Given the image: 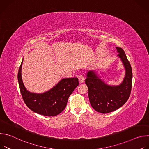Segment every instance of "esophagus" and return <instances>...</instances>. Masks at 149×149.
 I'll use <instances>...</instances> for the list:
<instances>
[{"instance_id": "obj_1", "label": "esophagus", "mask_w": 149, "mask_h": 149, "mask_svg": "<svg viewBox=\"0 0 149 149\" xmlns=\"http://www.w3.org/2000/svg\"><path fill=\"white\" fill-rule=\"evenodd\" d=\"M78 79H79V82L80 83H82L84 81V76L82 75H81L79 76L78 77Z\"/></svg>"}]
</instances>
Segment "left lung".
I'll use <instances>...</instances> for the list:
<instances>
[{
	"mask_svg": "<svg viewBox=\"0 0 149 149\" xmlns=\"http://www.w3.org/2000/svg\"><path fill=\"white\" fill-rule=\"evenodd\" d=\"M117 55L125 68L123 82L118 86H111L102 81L96 72L89 71L85 81L88 89V97L92 107L97 112L105 114L116 110L128 100L132 87V70L124 50L116 47Z\"/></svg>",
	"mask_w": 149,
	"mask_h": 149,
	"instance_id": "left-lung-1",
	"label": "left lung"
}]
</instances>
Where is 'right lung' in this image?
<instances>
[{
    "mask_svg": "<svg viewBox=\"0 0 149 149\" xmlns=\"http://www.w3.org/2000/svg\"><path fill=\"white\" fill-rule=\"evenodd\" d=\"M22 62L23 60L18 71L17 79L21 95L28 107L37 114L49 117L61 113L65 109L69 97L78 86V78H63L44 93H31L25 88L21 77Z\"/></svg>",
    "mask_w": 149,
    "mask_h": 149,
    "instance_id": "obj_1",
    "label": "right lung"
}]
</instances>
